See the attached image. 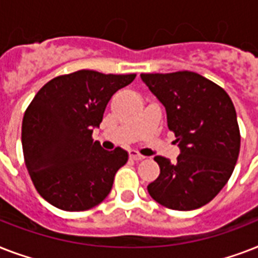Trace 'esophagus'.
<instances>
[{"label": "esophagus", "mask_w": 258, "mask_h": 258, "mask_svg": "<svg viewBox=\"0 0 258 258\" xmlns=\"http://www.w3.org/2000/svg\"><path fill=\"white\" fill-rule=\"evenodd\" d=\"M128 154H130V159H131V161H142V159H145V157L141 155L138 151H135V150H131Z\"/></svg>", "instance_id": "1"}]
</instances>
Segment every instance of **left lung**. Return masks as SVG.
Segmentation results:
<instances>
[{
  "instance_id": "obj_1",
  "label": "left lung",
  "mask_w": 258,
  "mask_h": 258,
  "mask_svg": "<svg viewBox=\"0 0 258 258\" xmlns=\"http://www.w3.org/2000/svg\"><path fill=\"white\" fill-rule=\"evenodd\" d=\"M141 78L165 105L167 125L180 149L175 163L154 158L161 174L147 186L149 194L172 210L201 208L222 190L238 159L241 135L232 99L190 71Z\"/></svg>"
}]
</instances>
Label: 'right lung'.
I'll return each instance as SVG.
<instances>
[{
  "instance_id": "1",
  "label": "right lung",
  "mask_w": 258,
  "mask_h": 258,
  "mask_svg": "<svg viewBox=\"0 0 258 258\" xmlns=\"http://www.w3.org/2000/svg\"><path fill=\"white\" fill-rule=\"evenodd\" d=\"M137 75L82 70L52 79L28 105L22 119L24 161L38 194L66 212L95 208L128 161L120 147L105 151L93 142L109 99Z\"/></svg>"
}]
</instances>
